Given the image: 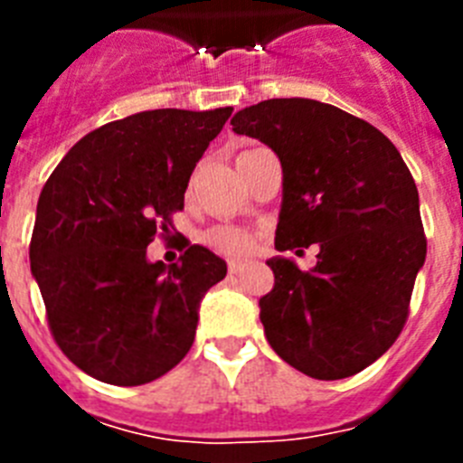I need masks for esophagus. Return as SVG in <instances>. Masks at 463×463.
<instances>
[{
	"label": "esophagus",
	"mask_w": 463,
	"mask_h": 463,
	"mask_svg": "<svg viewBox=\"0 0 463 463\" xmlns=\"http://www.w3.org/2000/svg\"><path fill=\"white\" fill-rule=\"evenodd\" d=\"M243 269H245L243 261H236V260L229 261V273H232V276H239V273H243Z\"/></svg>",
	"instance_id": "1"
}]
</instances>
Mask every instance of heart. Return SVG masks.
Segmentation results:
<instances>
[{"instance_id":"b5f03b06","label":"heart","mask_w":463,"mask_h":463,"mask_svg":"<svg viewBox=\"0 0 463 463\" xmlns=\"http://www.w3.org/2000/svg\"><path fill=\"white\" fill-rule=\"evenodd\" d=\"M213 250L220 252L224 257H245L250 255L252 248H255V236L245 229L234 227V224H218V227H211L203 236Z\"/></svg>"}]
</instances>
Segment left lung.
Segmentation results:
<instances>
[{
  "label": "left lung",
  "mask_w": 463,
  "mask_h": 463,
  "mask_svg": "<svg viewBox=\"0 0 463 463\" xmlns=\"http://www.w3.org/2000/svg\"><path fill=\"white\" fill-rule=\"evenodd\" d=\"M232 125L280 159L278 250L320 245L310 271L267 261L276 276L260 298L269 345L310 378H350L390 350L411 313L427 257L411 171L380 129L322 101H260Z\"/></svg>",
  "instance_id": "8db88e82"
}]
</instances>
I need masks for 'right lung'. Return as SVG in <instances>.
Listing matches in <instances>:
<instances>
[{"mask_svg":"<svg viewBox=\"0 0 463 463\" xmlns=\"http://www.w3.org/2000/svg\"><path fill=\"white\" fill-rule=\"evenodd\" d=\"M234 109H157L85 134L36 203L32 276L57 347L120 387L153 383L190 353L203 294L227 264L183 239V257L150 264L169 239L196 162Z\"/></svg>","mask_w":463,"mask_h":463,"instance_id":"right-lung-1","label":"right lung"}]
</instances>
